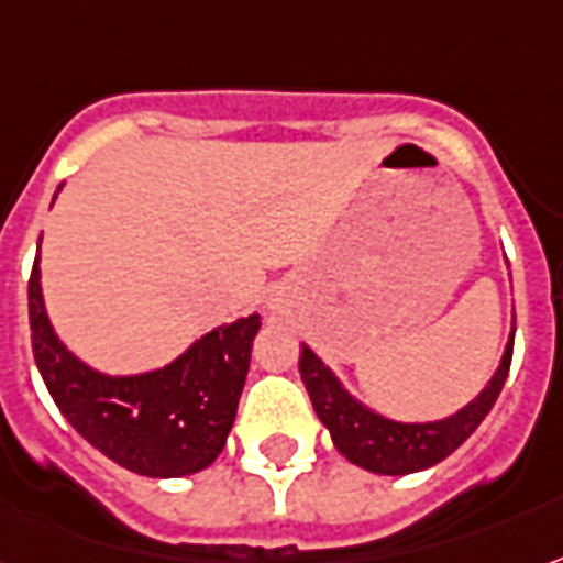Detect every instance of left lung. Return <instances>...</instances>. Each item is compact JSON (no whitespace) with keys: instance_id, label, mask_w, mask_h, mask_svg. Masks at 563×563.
Segmentation results:
<instances>
[{"instance_id":"8db88e82","label":"left lung","mask_w":563,"mask_h":563,"mask_svg":"<svg viewBox=\"0 0 563 563\" xmlns=\"http://www.w3.org/2000/svg\"><path fill=\"white\" fill-rule=\"evenodd\" d=\"M510 354H514V330H510L508 345L490 384L457 413L437 419V422H396L368 410L339 384V377L307 345H300L298 368L300 380L316 407V416L330 431L339 454H345L351 463L377 475H410V472L428 470L445 461L484 422V416L490 413L505 386Z\"/></svg>"}]
</instances>
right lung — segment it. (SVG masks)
<instances>
[{
	"instance_id": "obj_1",
	"label": "right lung",
	"mask_w": 563,
	"mask_h": 563,
	"mask_svg": "<svg viewBox=\"0 0 563 563\" xmlns=\"http://www.w3.org/2000/svg\"><path fill=\"white\" fill-rule=\"evenodd\" d=\"M29 324L34 363L64 419L123 470L183 478L221 454L251 368L260 312L209 330L167 366L106 375L55 336L43 307L37 253L29 277Z\"/></svg>"
}]
</instances>
